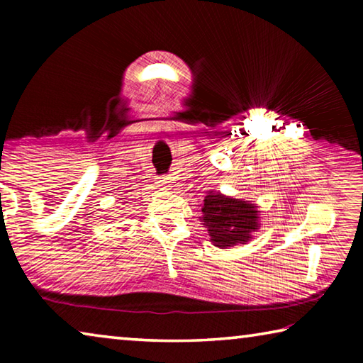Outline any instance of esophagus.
<instances>
[{"instance_id": "34e87169", "label": "esophagus", "mask_w": 363, "mask_h": 363, "mask_svg": "<svg viewBox=\"0 0 363 363\" xmlns=\"http://www.w3.org/2000/svg\"><path fill=\"white\" fill-rule=\"evenodd\" d=\"M169 182H171V177L169 176H162V177H158V181H157L158 186H162V187L169 186Z\"/></svg>"}]
</instances>
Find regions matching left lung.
Returning <instances> with one entry per match:
<instances>
[{
  "label": "left lung",
  "instance_id": "obj_1",
  "mask_svg": "<svg viewBox=\"0 0 363 363\" xmlns=\"http://www.w3.org/2000/svg\"><path fill=\"white\" fill-rule=\"evenodd\" d=\"M201 211L211 242L219 248L248 242L251 232L259 227L253 203L220 194L206 195Z\"/></svg>",
  "mask_w": 363,
  "mask_h": 363
}]
</instances>
